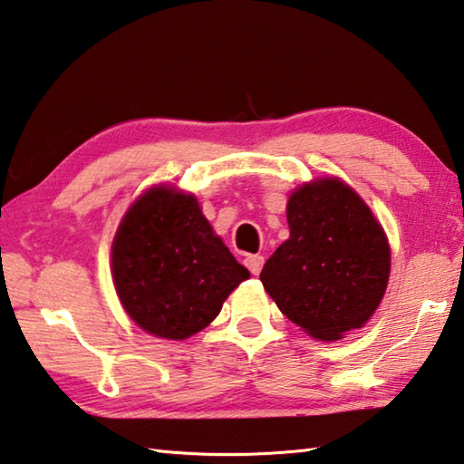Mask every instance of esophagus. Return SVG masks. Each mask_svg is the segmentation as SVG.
Returning <instances> with one entry per match:
<instances>
[{"label": "esophagus", "mask_w": 464, "mask_h": 464, "mask_svg": "<svg viewBox=\"0 0 464 464\" xmlns=\"http://www.w3.org/2000/svg\"><path fill=\"white\" fill-rule=\"evenodd\" d=\"M245 266H247V269L253 276H259V271L263 267V257L261 256H247L245 257Z\"/></svg>", "instance_id": "obj_1"}]
</instances>
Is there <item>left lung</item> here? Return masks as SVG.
Segmentation results:
<instances>
[{
	"label": "left lung",
	"mask_w": 464,
	"mask_h": 464,
	"mask_svg": "<svg viewBox=\"0 0 464 464\" xmlns=\"http://www.w3.org/2000/svg\"><path fill=\"white\" fill-rule=\"evenodd\" d=\"M289 239L261 269L281 314L315 340H340L376 312L390 277V245L362 197L335 177L295 188Z\"/></svg>",
	"instance_id": "left-lung-1"
}]
</instances>
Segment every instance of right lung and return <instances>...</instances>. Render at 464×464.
<instances>
[{
  "label": "right lung",
  "instance_id": "1",
  "mask_svg": "<svg viewBox=\"0 0 464 464\" xmlns=\"http://www.w3.org/2000/svg\"><path fill=\"white\" fill-rule=\"evenodd\" d=\"M247 277L197 198L179 188H149L114 235L116 294L130 320L157 338L187 340L207 328Z\"/></svg>",
  "mask_w": 464,
  "mask_h": 464
}]
</instances>
